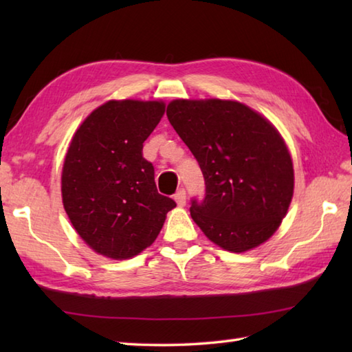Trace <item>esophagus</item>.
Masks as SVG:
<instances>
[{"instance_id":"obj_1","label":"esophagus","mask_w":352,"mask_h":352,"mask_svg":"<svg viewBox=\"0 0 352 352\" xmlns=\"http://www.w3.org/2000/svg\"><path fill=\"white\" fill-rule=\"evenodd\" d=\"M174 199H175V203L180 206V207L186 206V190L183 188L178 189L177 193L174 195Z\"/></svg>"}]
</instances>
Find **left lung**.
Segmentation results:
<instances>
[{"instance_id": "1", "label": "left lung", "mask_w": 352, "mask_h": 352, "mask_svg": "<svg viewBox=\"0 0 352 352\" xmlns=\"http://www.w3.org/2000/svg\"><path fill=\"white\" fill-rule=\"evenodd\" d=\"M166 115L204 175L206 195L190 206L197 226L231 252L266 242L294 197V164L275 126L226 100H175Z\"/></svg>"}]
</instances>
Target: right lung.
<instances>
[{
  "instance_id": "1",
  "label": "right lung",
  "mask_w": 352,
  "mask_h": 352,
  "mask_svg": "<svg viewBox=\"0 0 352 352\" xmlns=\"http://www.w3.org/2000/svg\"><path fill=\"white\" fill-rule=\"evenodd\" d=\"M164 115L160 101H109L74 134L62 172L65 210L101 256L124 260L151 245L177 204L157 192L144 142Z\"/></svg>"
}]
</instances>
